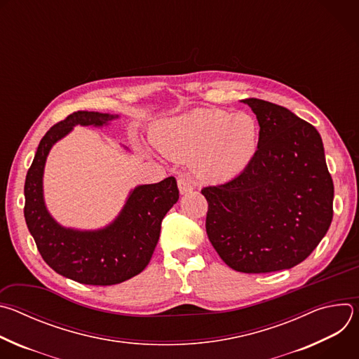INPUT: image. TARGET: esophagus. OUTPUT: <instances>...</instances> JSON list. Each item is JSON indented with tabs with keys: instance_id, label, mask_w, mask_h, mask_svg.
Returning <instances> with one entry per match:
<instances>
[{
	"instance_id": "1",
	"label": "esophagus",
	"mask_w": 359,
	"mask_h": 359,
	"mask_svg": "<svg viewBox=\"0 0 359 359\" xmlns=\"http://www.w3.org/2000/svg\"><path fill=\"white\" fill-rule=\"evenodd\" d=\"M177 186H179V190H180L182 194L189 193V191L193 190V184L190 183V180H187V179H184V177H179V179H177Z\"/></svg>"
}]
</instances>
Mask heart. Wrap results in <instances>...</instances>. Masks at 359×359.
<instances>
[{"label": "heart", "instance_id": "heart-1", "mask_svg": "<svg viewBox=\"0 0 359 359\" xmlns=\"http://www.w3.org/2000/svg\"><path fill=\"white\" fill-rule=\"evenodd\" d=\"M260 128L248 114L201 108L170 119L153 132V142L172 159L189 161L212 182L240 175L257 151Z\"/></svg>", "mask_w": 359, "mask_h": 359}]
</instances>
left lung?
I'll list each match as a JSON object with an SVG mask.
<instances>
[{"label":"left lung","instance_id":"left-lung-1","mask_svg":"<svg viewBox=\"0 0 359 359\" xmlns=\"http://www.w3.org/2000/svg\"><path fill=\"white\" fill-rule=\"evenodd\" d=\"M243 102L257 116L259 149L238 176L201 189L206 231L236 271L287 270L309 257L330 229L332 177L311 123L263 99Z\"/></svg>","mask_w":359,"mask_h":359}]
</instances>
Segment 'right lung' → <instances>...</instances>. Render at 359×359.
Masks as SVG:
<instances>
[{"label": "right lung", "mask_w": 359, "mask_h": 359, "mask_svg": "<svg viewBox=\"0 0 359 359\" xmlns=\"http://www.w3.org/2000/svg\"><path fill=\"white\" fill-rule=\"evenodd\" d=\"M114 115L78 111L55 123L41 139L24 186V216L43 262L58 274L81 284L114 285L149 264L161 236L162 220L179 200L173 176L136 187L119 217L107 229L76 231L61 227L45 209L42 173L53 144L75 125L102 126Z\"/></svg>", "instance_id": "right-lung-1"}]
</instances>
